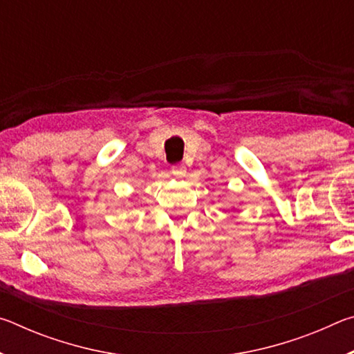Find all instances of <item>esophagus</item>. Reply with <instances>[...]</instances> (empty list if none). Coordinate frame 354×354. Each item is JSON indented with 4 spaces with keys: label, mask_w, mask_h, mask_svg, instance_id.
Returning <instances> with one entry per match:
<instances>
[{
    "label": "esophagus",
    "mask_w": 354,
    "mask_h": 354,
    "mask_svg": "<svg viewBox=\"0 0 354 354\" xmlns=\"http://www.w3.org/2000/svg\"><path fill=\"white\" fill-rule=\"evenodd\" d=\"M171 173L178 178H183L185 175V165L184 164H178L171 167Z\"/></svg>",
    "instance_id": "34e87169"
}]
</instances>
